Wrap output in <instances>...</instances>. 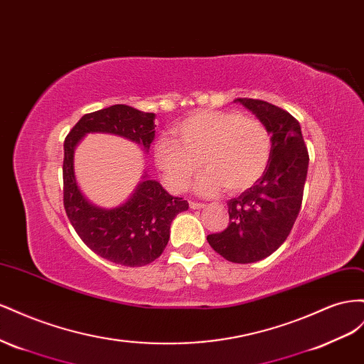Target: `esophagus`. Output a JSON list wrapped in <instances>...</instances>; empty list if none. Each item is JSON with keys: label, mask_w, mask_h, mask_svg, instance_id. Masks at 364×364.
Returning a JSON list of instances; mask_svg holds the SVG:
<instances>
[{"label": "esophagus", "mask_w": 364, "mask_h": 364, "mask_svg": "<svg viewBox=\"0 0 364 364\" xmlns=\"http://www.w3.org/2000/svg\"><path fill=\"white\" fill-rule=\"evenodd\" d=\"M191 209H193V210H200V209H203V207L205 205V204H203V203H196V201H191Z\"/></svg>", "instance_id": "34e87169"}]
</instances>
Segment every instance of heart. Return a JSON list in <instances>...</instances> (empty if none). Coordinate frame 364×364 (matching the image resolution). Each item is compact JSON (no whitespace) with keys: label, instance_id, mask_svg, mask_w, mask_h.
<instances>
[{"label":"heart","instance_id":"obj_1","mask_svg":"<svg viewBox=\"0 0 364 364\" xmlns=\"http://www.w3.org/2000/svg\"><path fill=\"white\" fill-rule=\"evenodd\" d=\"M173 139L155 144L154 160L166 183L183 192L200 172L198 191L210 195L225 188L244 192L262 178L272 159L273 139L265 124L240 111L204 109L173 128Z\"/></svg>","mask_w":364,"mask_h":364}]
</instances>
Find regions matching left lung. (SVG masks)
<instances>
[{
    "instance_id": "obj_1",
    "label": "left lung",
    "mask_w": 364,
    "mask_h": 364,
    "mask_svg": "<svg viewBox=\"0 0 364 364\" xmlns=\"http://www.w3.org/2000/svg\"><path fill=\"white\" fill-rule=\"evenodd\" d=\"M268 128L272 159L264 176L250 189L227 201L228 223L207 236L210 247L235 264H252L276 252L296 223L304 198L309 155L299 122L272 103L235 99Z\"/></svg>"
}]
</instances>
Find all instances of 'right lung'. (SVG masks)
Segmentation results:
<instances>
[{"instance_id":"1","label":"right lung","mask_w":364,"mask_h":364,"mask_svg":"<svg viewBox=\"0 0 364 364\" xmlns=\"http://www.w3.org/2000/svg\"><path fill=\"white\" fill-rule=\"evenodd\" d=\"M155 114L128 105H112L85 114L64 141V207L71 225L92 252L114 264L141 267L157 259L169 242L173 218L189 203L172 196L143 175L131 198L114 209H102L82 195L75 176L76 144L90 132L114 134L141 144L148 152L155 136Z\"/></svg>"}]
</instances>
